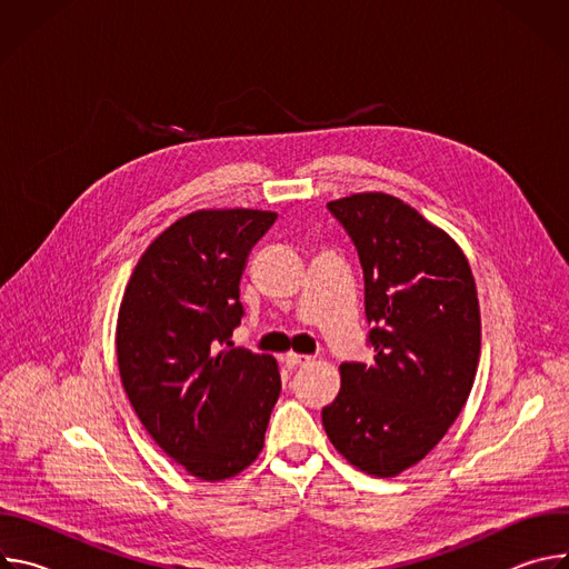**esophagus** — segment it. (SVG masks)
<instances>
[{
  "mask_svg": "<svg viewBox=\"0 0 569 569\" xmlns=\"http://www.w3.org/2000/svg\"><path fill=\"white\" fill-rule=\"evenodd\" d=\"M315 358H310V356H301V353H288L286 356V365L288 367H301V365H310Z\"/></svg>",
  "mask_w": 569,
  "mask_h": 569,
  "instance_id": "34e87169",
  "label": "esophagus"
}]
</instances>
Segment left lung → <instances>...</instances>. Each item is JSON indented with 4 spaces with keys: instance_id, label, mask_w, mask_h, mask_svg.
<instances>
[{
    "instance_id": "left-lung-1",
    "label": "left lung",
    "mask_w": 569,
    "mask_h": 569,
    "mask_svg": "<svg viewBox=\"0 0 569 569\" xmlns=\"http://www.w3.org/2000/svg\"><path fill=\"white\" fill-rule=\"evenodd\" d=\"M365 272L373 362H342L321 410L336 450L358 470L396 477L455 423L475 382L481 317L470 263L415 207L382 191L329 202Z\"/></svg>"
}]
</instances>
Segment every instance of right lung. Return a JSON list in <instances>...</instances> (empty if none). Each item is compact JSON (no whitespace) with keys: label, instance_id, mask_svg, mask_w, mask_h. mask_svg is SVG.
Here are the masks:
<instances>
[{"label":"right lung","instance_id":"obj_1","mask_svg":"<svg viewBox=\"0 0 569 569\" xmlns=\"http://www.w3.org/2000/svg\"><path fill=\"white\" fill-rule=\"evenodd\" d=\"M277 220L261 209H200L137 261L117 319L123 389L152 441L189 475L220 481L263 450L281 391L272 356L233 347L238 283Z\"/></svg>","mask_w":569,"mask_h":569}]
</instances>
